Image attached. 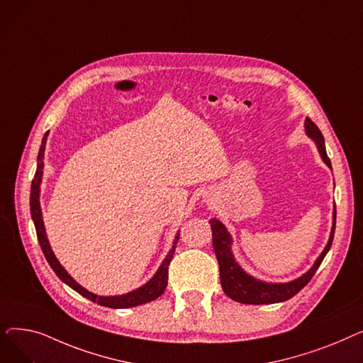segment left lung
<instances>
[{
  "instance_id": "left-lung-1",
  "label": "left lung",
  "mask_w": 363,
  "mask_h": 363,
  "mask_svg": "<svg viewBox=\"0 0 363 363\" xmlns=\"http://www.w3.org/2000/svg\"><path fill=\"white\" fill-rule=\"evenodd\" d=\"M304 129H306L308 137L315 141L322 160L325 162L328 167H331V162L328 159L327 150H325V140H323V135L319 130V128L309 118H306V121H304ZM335 215L337 213H335V206H334L333 230H331L328 244L325 245V249H323L320 256L316 259L312 268L306 274H303L300 278L290 282H284V284L264 282L247 274L234 259L233 249H231L233 238H231V234L228 233L226 226L218 219L208 220V223L212 226L213 249L219 263L220 284L225 294L238 303H245V304H271V303L285 301L294 297L304 287V285L312 279V277L319 268V264L322 263L323 257H325L327 253L330 252L333 240H334V233H335Z\"/></svg>"
}]
</instances>
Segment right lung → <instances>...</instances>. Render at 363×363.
<instances>
[{"label": "right lung", "mask_w": 363, "mask_h": 363, "mask_svg": "<svg viewBox=\"0 0 363 363\" xmlns=\"http://www.w3.org/2000/svg\"><path fill=\"white\" fill-rule=\"evenodd\" d=\"M47 137L48 132H45V135L43 138V144L40 147V152H38V164H36V172L35 177L32 179V185H30V215H32V220L35 223V230H36V237L38 241L41 244L43 253L47 259V262L50 263L51 269L55 272V275L59 277L65 284H67L70 289H73L76 293H79L81 296L89 298L94 303H99L100 306H106V308H111V309H126V308H133V306H140V304L148 303L151 300H156L157 297H160L166 287H167V268L169 263L174 257L177 244L179 240V234H177L174 245H172L170 252L167 253L166 259L162 262L160 268L157 269V272L155 274L147 284H144L143 287L133 290L128 294H122V296H97L88 290H85L82 285H79L76 282L60 264V262L57 260V257L54 256L47 234H45V226H44V220H43V212H41V204H40V185L43 181V169H44V151H45V144H47Z\"/></svg>", "instance_id": "obj_1"}]
</instances>
